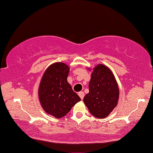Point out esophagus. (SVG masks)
<instances>
[{
  "instance_id": "1",
  "label": "esophagus",
  "mask_w": 153,
  "mask_h": 153,
  "mask_svg": "<svg viewBox=\"0 0 153 153\" xmlns=\"http://www.w3.org/2000/svg\"><path fill=\"white\" fill-rule=\"evenodd\" d=\"M78 95H79V97H80V99H81V100H83V97H84V96H85L84 92H83V91H80L79 93H78Z\"/></svg>"
}]
</instances>
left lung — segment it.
<instances>
[{"label": "left lung", "instance_id": "left-lung-1", "mask_svg": "<svg viewBox=\"0 0 153 153\" xmlns=\"http://www.w3.org/2000/svg\"><path fill=\"white\" fill-rule=\"evenodd\" d=\"M89 93L83 102L94 116L103 118L116 107L119 97L117 82L111 70L103 65L94 69L88 85Z\"/></svg>", "mask_w": 153, "mask_h": 153}]
</instances>
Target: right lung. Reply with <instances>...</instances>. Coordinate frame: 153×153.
Wrapping results in <instances>:
<instances>
[{
	"mask_svg": "<svg viewBox=\"0 0 153 153\" xmlns=\"http://www.w3.org/2000/svg\"><path fill=\"white\" fill-rule=\"evenodd\" d=\"M69 70L65 64H53L46 70L40 83L38 95L41 106L47 113L56 118L65 116L80 101L67 80Z\"/></svg>",
	"mask_w": 153,
	"mask_h": 153,
	"instance_id": "obj_1",
	"label": "right lung"
}]
</instances>
